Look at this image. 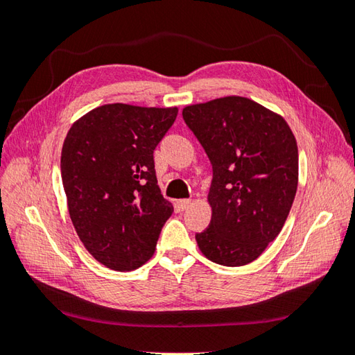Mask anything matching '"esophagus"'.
<instances>
[{"label":"esophagus","instance_id":"34e87169","mask_svg":"<svg viewBox=\"0 0 355 355\" xmlns=\"http://www.w3.org/2000/svg\"><path fill=\"white\" fill-rule=\"evenodd\" d=\"M191 206H192L191 200H178L177 201V209L178 210H187Z\"/></svg>","mask_w":355,"mask_h":355}]
</instances>
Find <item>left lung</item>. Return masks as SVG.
Returning a JSON list of instances; mask_svg holds the SVG:
<instances>
[{
	"instance_id": "8db88e82",
	"label": "left lung",
	"mask_w": 355,
	"mask_h": 355,
	"mask_svg": "<svg viewBox=\"0 0 355 355\" xmlns=\"http://www.w3.org/2000/svg\"><path fill=\"white\" fill-rule=\"evenodd\" d=\"M183 119L212 163V220L197 233L202 254L250 263L282 230L297 191V143L276 112L247 97L189 105Z\"/></svg>"
}]
</instances>
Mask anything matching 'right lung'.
<instances>
[{
	"label": "right lung",
	"instance_id": "right-lung-1",
	"mask_svg": "<svg viewBox=\"0 0 355 355\" xmlns=\"http://www.w3.org/2000/svg\"><path fill=\"white\" fill-rule=\"evenodd\" d=\"M178 108L110 103L74 122L61 154L78 236L105 267L131 271L155 252L173 207L157 184L154 149Z\"/></svg>",
	"mask_w": 355,
	"mask_h": 355
}]
</instances>
